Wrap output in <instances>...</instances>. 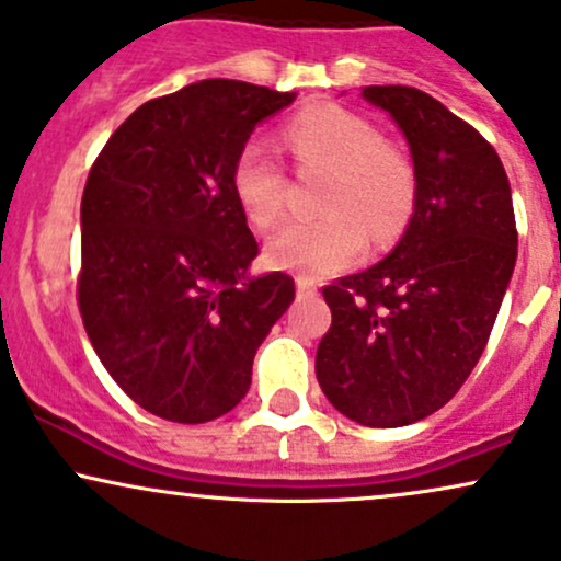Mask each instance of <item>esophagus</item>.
<instances>
[{
  "instance_id": "obj_1",
  "label": "esophagus",
  "mask_w": 561,
  "mask_h": 561,
  "mask_svg": "<svg viewBox=\"0 0 561 561\" xmlns=\"http://www.w3.org/2000/svg\"><path fill=\"white\" fill-rule=\"evenodd\" d=\"M295 287H298L300 298H308V295H317V282L308 279V276H298V279H295Z\"/></svg>"
}]
</instances>
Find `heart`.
Returning <instances> with one entry per match:
<instances>
[{
  "mask_svg": "<svg viewBox=\"0 0 561 561\" xmlns=\"http://www.w3.org/2000/svg\"><path fill=\"white\" fill-rule=\"evenodd\" d=\"M285 145L300 165H327L332 179L321 195V218H295L266 242L276 268L327 276L364 253L369 231L388 242L405 227L416 199L414 165L385 145L375 124L340 105H313L285 126ZM244 216L259 229L279 221L287 173L259 139L248 141L231 169Z\"/></svg>",
  "mask_w": 561,
  "mask_h": 561,
  "instance_id": "1",
  "label": "heart"
}]
</instances>
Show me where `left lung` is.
Segmentation results:
<instances>
[{
    "label": "left lung",
    "instance_id": "obj_1",
    "mask_svg": "<svg viewBox=\"0 0 561 561\" xmlns=\"http://www.w3.org/2000/svg\"><path fill=\"white\" fill-rule=\"evenodd\" d=\"M396 121L416 176L414 214L390 255L324 287L330 332L317 379L366 427H403L446 405L480 362L514 263L512 190L467 121L414 87H364Z\"/></svg>",
    "mask_w": 561,
    "mask_h": 561
}]
</instances>
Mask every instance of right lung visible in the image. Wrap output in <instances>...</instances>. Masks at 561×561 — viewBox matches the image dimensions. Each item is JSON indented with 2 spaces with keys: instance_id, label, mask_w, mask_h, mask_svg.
Masks as SVG:
<instances>
[{
  "instance_id": "add662e5",
  "label": "right lung",
  "mask_w": 561,
  "mask_h": 561,
  "mask_svg": "<svg viewBox=\"0 0 561 561\" xmlns=\"http://www.w3.org/2000/svg\"><path fill=\"white\" fill-rule=\"evenodd\" d=\"M295 92L205 79L145 102L113 131L81 197L79 308L102 366L160 420L203 424L242 401L253 358L295 300L250 276L259 242L231 169Z\"/></svg>"
}]
</instances>
